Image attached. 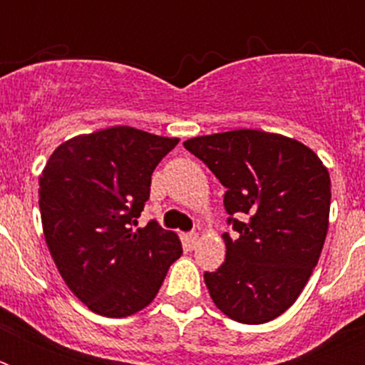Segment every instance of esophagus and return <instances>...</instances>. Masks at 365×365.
I'll list each match as a JSON object with an SVG mask.
<instances>
[{
	"label": "esophagus",
	"mask_w": 365,
	"mask_h": 365,
	"mask_svg": "<svg viewBox=\"0 0 365 365\" xmlns=\"http://www.w3.org/2000/svg\"><path fill=\"white\" fill-rule=\"evenodd\" d=\"M185 240H187L189 248H195V246H197V244H199L200 237H199V233H189L187 237H185Z\"/></svg>",
	"instance_id": "obj_1"
}]
</instances>
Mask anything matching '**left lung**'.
<instances>
[{"label":"left lung","instance_id":"left-lung-1","mask_svg":"<svg viewBox=\"0 0 365 365\" xmlns=\"http://www.w3.org/2000/svg\"><path fill=\"white\" fill-rule=\"evenodd\" d=\"M183 145L227 187L223 205L239 233L223 235L225 261L205 272L212 301L235 322H271L294 305L322 254L328 168L305 143L274 132L240 128Z\"/></svg>","mask_w":365,"mask_h":365}]
</instances>
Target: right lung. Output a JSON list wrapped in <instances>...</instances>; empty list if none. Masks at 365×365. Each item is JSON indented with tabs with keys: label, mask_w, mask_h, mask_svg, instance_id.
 <instances>
[{
	"label": "right lung",
	"mask_w": 365,
	"mask_h": 365,
	"mask_svg": "<svg viewBox=\"0 0 365 365\" xmlns=\"http://www.w3.org/2000/svg\"><path fill=\"white\" fill-rule=\"evenodd\" d=\"M178 138L111 126L60 143L39 176V210L53 261L77 299L125 318L155 299L182 255L176 233L157 222L134 229L151 174Z\"/></svg>",
	"instance_id": "right-lung-1"
}]
</instances>
